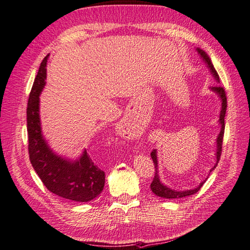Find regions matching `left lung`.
I'll return each instance as SVG.
<instances>
[{
  "label": "left lung",
  "instance_id": "obj_1",
  "mask_svg": "<svg viewBox=\"0 0 250 250\" xmlns=\"http://www.w3.org/2000/svg\"><path fill=\"white\" fill-rule=\"evenodd\" d=\"M196 51L198 52L200 58L205 61V63L207 64V66L210 69L211 74L213 75V77L215 78V80L217 82L219 83V76L217 74V71L213 65V63L210 59V57L207 55V53L200 49H196ZM211 90L214 91L215 93H217V95L219 96L221 100V111H220V116H219V123L221 125V128H220V133L217 137L216 140V146H217V150H216V164L214 165V167L211 169L210 172L216 168L217 164H218L219 160H220V156H221V151H222V141H223V135H224V117H225V113H227V107H228V101H227V95H225V91L223 89V87L216 85V86H212ZM150 157L154 161L155 164V168H156V172H155V176L154 180H152L151 184H150V189L152 191V193L159 197H163V198H182V197H186L189 195L194 194V193L198 192L199 189L203 187V185L205 184L206 180L204 182H201L198 186L194 189H190V190H185V191H178V190H173L168 188L167 186L160 181V176L158 174V157H157V149H154L150 152Z\"/></svg>",
  "mask_w": 250,
  "mask_h": 250
}]
</instances>
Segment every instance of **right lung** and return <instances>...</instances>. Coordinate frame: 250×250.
I'll return each mask as SVG.
<instances>
[{
	"label": "right lung",
	"mask_w": 250,
	"mask_h": 250,
	"mask_svg": "<svg viewBox=\"0 0 250 250\" xmlns=\"http://www.w3.org/2000/svg\"><path fill=\"white\" fill-rule=\"evenodd\" d=\"M45 56L29 95L27 130L30 162L47 190L60 197L86 203L101 194L104 186V172L96 166L86 149L78 160L62 158L47 146L42 133L39 117V95L45 85Z\"/></svg>",
	"instance_id": "add662e5"
}]
</instances>
